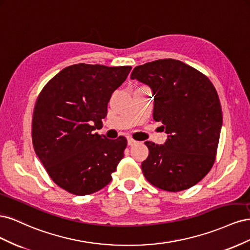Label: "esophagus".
<instances>
[{"label": "esophagus", "instance_id": "34e87169", "mask_svg": "<svg viewBox=\"0 0 250 250\" xmlns=\"http://www.w3.org/2000/svg\"><path fill=\"white\" fill-rule=\"evenodd\" d=\"M138 142L135 141V140H133V139H131V138H127V144H128V146H133V145H135V144H137Z\"/></svg>", "mask_w": 250, "mask_h": 250}]
</instances>
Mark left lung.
<instances>
[{"label":"left lung","instance_id":"left-lung-1","mask_svg":"<svg viewBox=\"0 0 250 250\" xmlns=\"http://www.w3.org/2000/svg\"><path fill=\"white\" fill-rule=\"evenodd\" d=\"M130 78L152 90L153 120L168 134L163 145L145 142L144 176L169 192L195 186L213 167L220 138L222 109L214 85L194 67L170 58L135 66Z\"/></svg>","mask_w":250,"mask_h":250}]
</instances>
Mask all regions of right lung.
<instances>
[{"label":"right lung","instance_id":"obj_1","mask_svg":"<svg viewBox=\"0 0 250 250\" xmlns=\"http://www.w3.org/2000/svg\"><path fill=\"white\" fill-rule=\"evenodd\" d=\"M131 66L78 63L53 77L36 101L32 143L50 177L63 190L84 196L101 190L124 156V137L95 132L107 115L111 94Z\"/></svg>","mask_w":250,"mask_h":250}]
</instances>
